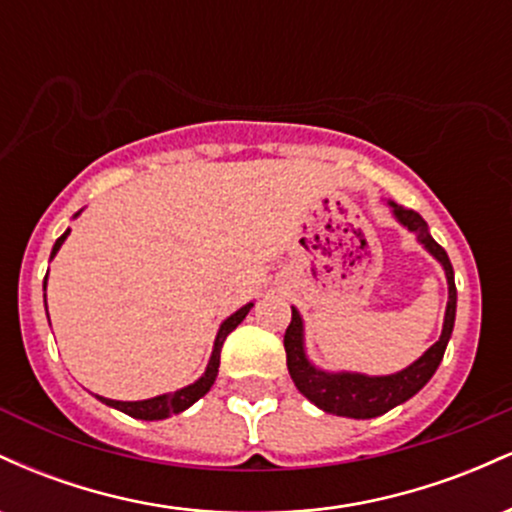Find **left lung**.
I'll return each mask as SVG.
<instances>
[{
  "instance_id": "1",
  "label": "left lung",
  "mask_w": 512,
  "mask_h": 512,
  "mask_svg": "<svg viewBox=\"0 0 512 512\" xmlns=\"http://www.w3.org/2000/svg\"><path fill=\"white\" fill-rule=\"evenodd\" d=\"M390 207L395 209V216L409 231L419 233V240L426 245V250L431 252L436 260L443 264L445 276H448L450 286V298L448 308H445V322H443V334L431 349L426 351L419 361L411 363L409 368L399 370L395 375H383V378H368V375L358 373H322L315 370L308 363V358L303 354V322L298 310H291V325L286 327L284 334V349H286V366L296 383L298 390L303 392L315 407H320L327 414L337 416H349V419H373V416L385 414L397 404L407 402L409 397H414L416 392L424 387L431 375L436 373L445 354V346L452 334V325H455V308H457V289H455V274H452V264L448 252H445L436 240L428 233L426 221L416 214L414 209H404L399 204L390 202Z\"/></svg>"
}]
</instances>
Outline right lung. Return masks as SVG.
<instances>
[{
	"label": "right lung",
	"instance_id": "right-lung-1",
	"mask_svg": "<svg viewBox=\"0 0 512 512\" xmlns=\"http://www.w3.org/2000/svg\"><path fill=\"white\" fill-rule=\"evenodd\" d=\"M67 236H69V231L62 233V236L57 238V243H55V248H52V255L50 257H55V252L60 250V245L64 243V238H67ZM45 279H48V276H45ZM250 308H252V303L245 305V308H240L238 313H233L226 322H223L219 334H216L214 354H211L207 373H204L195 385L182 387V390L173 392V395H161V397H154V399H144V402H117V399H105V397H98V399L108 404V407H115V409L125 411V414H129V416H134V419H144V421L166 419V416H170V414H180V411H185L187 407H192V404H195L199 397L207 395V392L211 390V385H214L216 375H219L221 346H223V342H226L228 334L236 330L240 322L245 320V315L250 313Z\"/></svg>",
	"mask_w": 512,
	"mask_h": 512
}]
</instances>
